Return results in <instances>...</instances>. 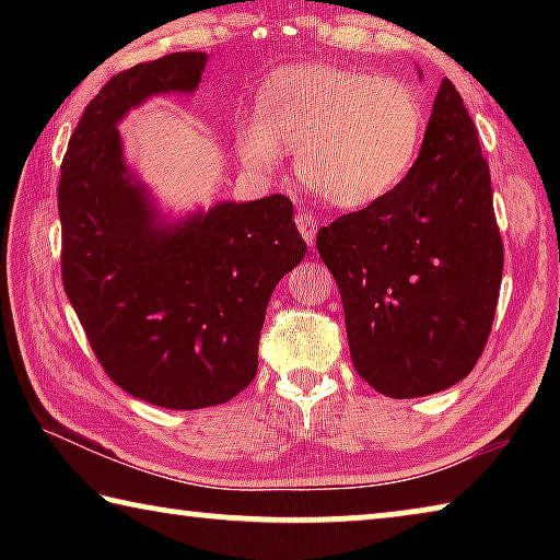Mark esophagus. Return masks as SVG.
<instances>
[{
  "label": "esophagus",
  "mask_w": 560,
  "mask_h": 560,
  "mask_svg": "<svg viewBox=\"0 0 560 560\" xmlns=\"http://www.w3.org/2000/svg\"><path fill=\"white\" fill-rule=\"evenodd\" d=\"M296 226H299V232H301L303 240H306V244L314 246L316 232H318L316 217L311 214V212H306V210H299V214H296Z\"/></svg>",
  "instance_id": "1"
}]
</instances>
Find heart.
<instances>
[{
    "label": "heart",
    "mask_w": 560,
    "mask_h": 560,
    "mask_svg": "<svg viewBox=\"0 0 560 560\" xmlns=\"http://www.w3.org/2000/svg\"><path fill=\"white\" fill-rule=\"evenodd\" d=\"M428 110L412 86L340 66H293L259 91L257 116L236 130L254 173H273L296 150L301 185L340 210L381 202L410 175Z\"/></svg>",
    "instance_id": "b5f03b06"
}]
</instances>
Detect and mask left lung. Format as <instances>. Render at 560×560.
<instances>
[{
	"mask_svg": "<svg viewBox=\"0 0 560 560\" xmlns=\"http://www.w3.org/2000/svg\"><path fill=\"white\" fill-rule=\"evenodd\" d=\"M316 246L368 385L405 400L471 373L494 324L504 249L489 165L450 79L410 175L381 202L318 230Z\"/></svg>",
	"mask_w": 560,
	"mask_h": 560,
	"instance_id": "8db88e82",
	"label": "left lung"
}]
</instances>
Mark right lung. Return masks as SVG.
I'll list each match as a JSON object with an SVG mask.
<instances>
[{"mask_svg":"<svg viewBox=\"0 0 560 560\" xmlns=\"http://www.w3.org/2000/svg\"><path fill=\"white\" fill-rule=\"evenodd\" d=\"M205 66V51H179L113 75L59 183L66 296L110 381L167 410L222 405L254 381L271 293L306 254L289 197L173 220L126 163L118 122L153 96L195 93Z\"/></svg>","mask_w":560,"mask_h":560,"instance_id":"right-lung-1","label":"right lung"}]
</instances>
